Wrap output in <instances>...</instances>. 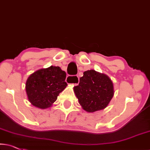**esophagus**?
<instances>
[{
	"mask_svg": "<svg viewBox=\"0 0 150 150\" xmlns=\"http://www.w3.org/2000/svg\"><path fill=\"white\" fill-rule=\"evenodd\" d=\"M66 82H68V84L76 86L79 83V78L78 76H68L66 78Z\"/></svg>",
	"mask_w": 150,
	"mask_h": 150,
	"instance_id": "obj_1",
	"label": "esophagus"
}]
</instances>
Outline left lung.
<instances>
[{"label":"left lung","mask_w":150,"mask_h":150,"mask_svg":"<svg viewBox=\"0 0 150 150\" xmlns=\"http://www.w3.org/2000/svg\"><path fill=\"white\" fill-rule=\"evenodd\" d=\"M74 91L80 105L88 112L105 108L114 94L111 79L93 70L84 71L79 85L74 87Z\"/></svg>","instance_id":"1"}]
</instances>
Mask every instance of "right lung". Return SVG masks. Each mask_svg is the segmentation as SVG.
<instances>
[{"label": "right lung", "mask_w": 150, "mask_h": 150, "mask_svg": "<svg viewBox=\"0 0 150 150\" xmlns=\"http://www.w3.org/2000/svg\"><path fill=\"white\" fill-rule=\"evenodd\" d=\"M66 73L59 66H50L32 74L27 79L25 91L32 105L40 109L50 108L65 89Z\"/></svg>", "instance_id": "right-lung-1"}]
</instances>
